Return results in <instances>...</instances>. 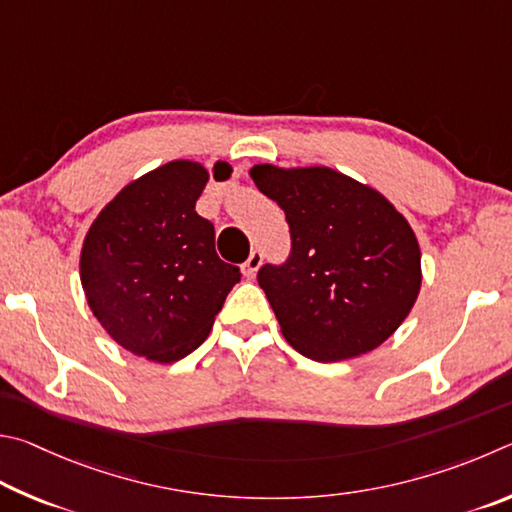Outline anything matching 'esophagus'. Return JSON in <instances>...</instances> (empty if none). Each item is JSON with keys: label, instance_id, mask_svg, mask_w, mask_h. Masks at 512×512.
<instances>
[{"label": "esophagus", "instance_id": "1", "mask_svg": "<svg viewBox=\"0 0 512 512\" xmlns=\"http://www.w3.org/2000/svg\"><path fill=\"white\" fill-rule=\"evenodd\" d=\"M261 265H263V254L258 249H254L245 261V265H242V274H245L247 279H251V276H256V272L261 270Z\"/></svg>", "mask_w": 512, "mask_h": 512}]
</instances>
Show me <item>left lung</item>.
<instances>
[{
	"mask_svg": "<svg viewBox=\"0 0 512 512\" xmlns=\"http://www.w3.org/2000/svg\"><path fill=\"white\" fill-rule=\"evenodd\" d=\"M251 179L290 224L288 263L258 272L288 344L315 362H342L387 342L423 283L405 215L328 166L258 164Z\"/></svg>",
	"mask_w": 512,
	"mask_h": 512,
	"instance_id": "obj_1",
	"label": "left lung"
}]
</instances>
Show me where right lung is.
<instances>
[{"mask_svg":"<svg viewBox=\"0 0 512 512\" xmlns=\"http://www.w3.org/2000/svg\"><path fill=\"white\" fill-rule=\"evenodd\" d=\"M231 177L227 161L206 170L175 159L125 184L89 227L80 283L89 310L116 344L170 364L211 333L240 270L215 254V231L197 215L206 182Z\"/></svg>","mask_w":512,"mask_h":512,"instance_id":"add662e5","label":"right lung"}]
</instances>
